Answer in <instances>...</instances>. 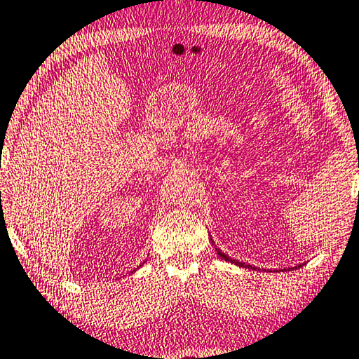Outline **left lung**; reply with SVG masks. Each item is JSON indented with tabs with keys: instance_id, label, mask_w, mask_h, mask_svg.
<instances>
[{
	"instance_id": "obj_1",
	"label": "left lung",
	"mask_w": 359,
	"mask_h": 359,
	"mask_svg": "<svg viewBox=\"0 0 359 359\" xmlns=\"http://www.w3.org/2000/svg\"><path fill=\"white\" fill-rule=\"evenodd\" d=\"M210 239H211V242H213V237H210ZM215 250L218 252V255L221 257V259H224L226 262H231V264H234V265H237V266H242V269L255 270V266H252V265H249V264H244V262H237V260H234V259H231L229 255H226L224 252H221V250H219L218 247H216V245H215ZM299 266H301V265H297V266H292V269H287V271H291V270H294V269H299ZM276 271H278V270H276Z\"/></svg>"
}]
</instances>
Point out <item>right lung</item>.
I'll use <instances>...</instances> for the list:
<instances>
[{
  "instance_id": "1",
  "label": "right lung",
  "mask_w": 359,
  "mask_h": 359,
  "mask_svg": "<svg viewBox=\"0 0 359 359\" xmlns=\"http://www.w3.org/2000/svg\"><path fill=\"white\" fill-rule=\"evenodd\" d=\"M141 266V265H140ZM133 271H136V270H133ZM133 271H131V273H133Z\"/></svg>"
}]
</instances>
